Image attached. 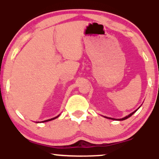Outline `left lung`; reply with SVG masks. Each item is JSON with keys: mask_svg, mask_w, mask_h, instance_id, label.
Masks as SVG:
<instances>
[{"mask_svg": "<svg viewBox=\"0 0 159 159\" xmlns=\"http://www.w3.org/2000/svg\"><path fill=\"white\" fill-rule=\"evenodd\" d=\"M136 111H137V110H136L135 111H134V112H132V114H129V115H128V116H125V117H124V118H122V119H116V120H126L127 118L130 117V116H132V115L133 114H134V112H136ZM105 117H106V118H108V117H107V116H105ZM108 119H111V120H116V119H114V118H110V117H109Z\"/></svg>", "mask_w": 159, "mask_h": 159, "instance_id": "obj_1", "label": "left lung"}]
</instances>
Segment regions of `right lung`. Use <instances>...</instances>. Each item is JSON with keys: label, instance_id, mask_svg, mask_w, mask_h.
<instances>
[{"label": "right lung", "instance_id": "add662e5", "mask_svg": "<svg viewBox=\"0 0 159 159\" xmlns=\"http://www.w3.org/2000/svg\"><path fill=\"white\" fill-rule=\"evenodd\" d=\"M58 116H59V115H58V116H56V117L52 118V119H50V120H45V121H43V122H48V121H51V120H53L56 119V118H57V117H58Z\"/></svg>", "mask_w": 159, "mask_h": 159}]
</instances>
